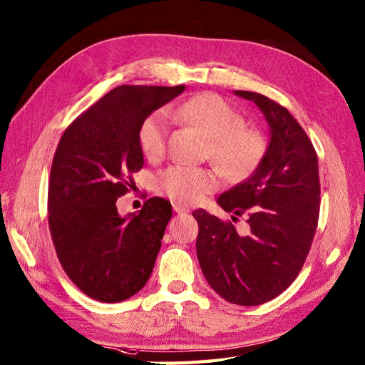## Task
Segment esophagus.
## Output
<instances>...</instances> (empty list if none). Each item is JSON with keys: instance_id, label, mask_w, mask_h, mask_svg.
I'll list each match as a JSON object with an SVG mask.
<instances>
[{"instance_id": "obj_1", "label": "esophagus", "mask_w": 365, "mask_h": 365, "mask_svg": "<svg viewBox=\"0 0 365 365\" xmlns=\"http://www.w3.org/2000/svg\"><path fill=\"white\" fill-rule=\"evenodd\" d=\"M173 210H175L176 214H187V212H189L187 207H184V206H181V205H178V203L173 205Z\"/></svg>"}]
</instances>
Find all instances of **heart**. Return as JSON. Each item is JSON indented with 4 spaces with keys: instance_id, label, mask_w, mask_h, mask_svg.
Segmentation results:
<instances>
[{
    "instance_id": "obj_1",
    "label": "heart",
    "mask_w": 365,
    "mask_h": 365,
    "mask_svg": "<svg viewBox=\"0 0 365 365\" xmlns=\"http://www.w3.org/2000/svg\"><path fill=\"white\" fill-rule=\"evenodd\" d=\"M185 123L207 137V158L230 180H244L262 160L267 148L261 131L247 128L239 110L215 93H200L185 100L176 110ZM168 118L162 110L153 112L139 128L143 155L156 159L164 155L168 140ZM156 187L178 205H197L218 187L214 170L173 165L160 172Z\"/></svg>"
}]
</instances>
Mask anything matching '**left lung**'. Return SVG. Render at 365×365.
<instances>
[{"label":"left lung","mask_w":365,"mask_h":365,"mask_svg":"<svg viewBox=\"0 0 365 365\" xmlns=\"http://www.w3.org/2000/svg\"><path fill=\"white\" fill-rule=\"evenodd\" d=\"M253 101L270 126L262 160L244 182L218 197L234 215L248 214V236L205 209L198 222L197 256L209 286L226 302L257 306L292 284L309 253L320 212L319 160L292 114L267 96L236 91ZM236 217H232V220Z\"/></svg>","instance_id":"left-lung-1"}]
</instances>
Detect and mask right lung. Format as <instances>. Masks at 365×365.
<instances>
[{
    "instance_id": "right-lung-1",
    "label": "right lung",
    "mask_w": 365,
    "mask_h": 365,
    "mask_svg": "<svg viewBox=\"0 0 365 365\" xmlns=\"http://www.w3.org/2000/svg\"><path fill=\"white\" fill-rule=\"evenodd\" d=\"M184 86H120L62 134L48 184V225L62 269L101 303H118L147 284L172 205L150 198L120 217L117 200L143 167L139 128Z\"/></svg>"
}]
</instances>
